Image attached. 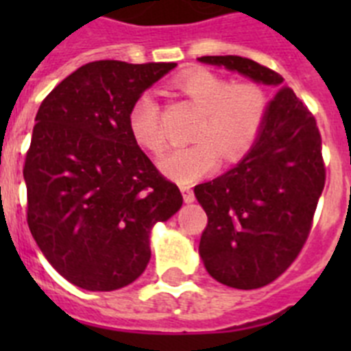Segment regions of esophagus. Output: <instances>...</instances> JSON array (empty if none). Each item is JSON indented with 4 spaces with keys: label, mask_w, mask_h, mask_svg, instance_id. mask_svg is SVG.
Instances as JSON below:
<instances>
[{
    "label": "esophagus",
    "mask_w": 351,
    "mask_h": 351,
    "mask_svg": "<svg viewBox=\"0 0 351 351\" xmlns=\"http://www.w3.org/2000/svg\"><path fill=\"white\" fill-rule=\"evenodd\" d=\"M181 191H182V198H184L186 204H191L195 200V193L191 190L190 186H181Z\"/></svg>",
    "instance_id": "esophagus-1"
}]
</instances>
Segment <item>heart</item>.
<instances>
[{
	"label": "heart",
	"mask_w": 351,
	"mask_h": 351,
	"mask_svg": "<svg viewBox=\"0 0 351 351\" xmlns=\"http://www.w3.org/2000/svg\"><path fill=\"white\" fill-rule=\"evenodd\" d=\"M178 88L204 110L195 138L198 142L161 154L158 167L179 184H191L218 167L219 156L237 161L253 147L269 114V98L255 84L234 80L209 70H193L176 80ZM132 137L158 153L165 145L161 108L153 93H142L128 112Z\"/></svg>",
	"instance_id": "1"
}]
</instances>
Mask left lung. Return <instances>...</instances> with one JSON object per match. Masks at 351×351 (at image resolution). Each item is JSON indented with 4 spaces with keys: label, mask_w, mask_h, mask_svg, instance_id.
<instances>
[{
    "label": "left lung",
    "mask_w": 351,
    "mask_h": 351,
    "mask_svg": "<svg viewBox=\"0 0 351 351\" xmlns=\"http://www.w3.org/2000/svg\"><path fill=\"white\" fill-rule=\"evenodd\" d=\"M267 86H280L260 137L237 167L195 186L207 214L198 253L214 280L239 290L265 287L297 258L325 186L322 137L283 77L241 56H204Z\"/></svg>",
    "instance_id": "left-lung-1"
}]
</instances>
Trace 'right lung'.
Returning <instances> with one entry per match:
<instances>
[{"label": "right lung", "mask_w": 351, "mask_h": 351, "mask_svg": "<svg viewBox=\"0 0 351 351\" xmlns=\"http://www.w3.org/2000/svg\"><path fill=\"white\" fill-rule=\"evenodd\" d=\"M176 63L93 61L40 105L24 163L27 225L52 267L89 291L133 283L149 235L182 206L128 128L130 107Z\"/></svg>", "instance_id": "right-lung-1"}]
</instances>
